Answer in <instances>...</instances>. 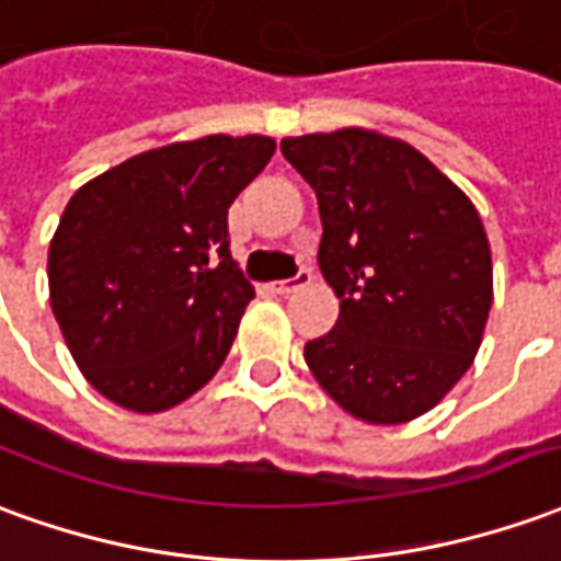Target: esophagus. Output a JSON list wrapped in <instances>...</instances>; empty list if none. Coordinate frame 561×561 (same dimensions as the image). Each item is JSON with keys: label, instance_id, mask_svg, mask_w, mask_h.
Listing matches in <instances>:
<instances>
[{"label": "esophagus", "instance_id": "34e87169", "mask_svg": "<svg viewBox=\"0 0 561 561\" xmlns=\"http://www.w3.org/2000/svg\"><path fill=\"white\" fill-rule=\"evenodd\" d=\"M309 270H300L297 276H291V279H282V282H273V291L276 294H291L297 291V288H304V285H309Z\"/></svg>", "mask_w": 561, "mask_h": 561}]
</instances>
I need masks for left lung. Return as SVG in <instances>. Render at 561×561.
Wrapping results in <instances>:
<instances>
[{
  "label": "left lung",
  "mask_w": 561,
  "mask_h": 561,
  "mask_svg": "<svg viewBox=\"0 0 561 561\" xmlns=\"http://www.w3.org/2000/svg\"><path fill=\"white\" fill-rule=\"evenodd\" d=\"M319 197L321 276L340 319L304 348L319 386L370 425L428 413L492 309V252L473 203L413 145L346 127L282 139Z\"/></svg>",
  "instance_id": "obj_1"
}]
</instances>
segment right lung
Returning a JSON list of instances; mask_svg holds the SVG:
<instances>
[{
	"label": "right lung",
	"mask_w": 561,
	"mask_h": 561,
	"mask_svg": "<svg viewBox=\"0 0 561 561\" xmlns=\"http://www.w3.org/2000/svg\"><path fill=\"white\" fill-rule=\"evenodd\" d=\"M273 151L270 136L218 133L142 151L72 194L48 249L50 309L103 398L160 413L218 374L254 297L227 209Z\"/></svg>",
	"instance_id": "obj_1"
}]
</instances>
